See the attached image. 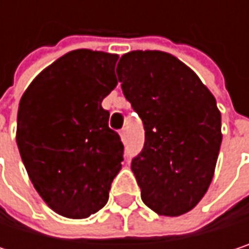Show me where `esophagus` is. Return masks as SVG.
<instances>
[{"label":"esophagus","mask_w":249,"mask_h":249,"mask_svg":"<svg viewBox=\"0 0 249 249\" xmlns=\"http://www.w3.org/2000/svg\"><path fill=\"white\" fill-rule=\"evenodd\" d=\"M120 135H121L123 142H125V141H126V131H125V129H121V131H120Z\"/></svg>","instance_id":"esophagus-1"}]
</instances>
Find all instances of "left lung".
Returning a JSON list of instances; mask_svg holds the SVG:
<instances>
[{
    "label": "left lung",
    "mask_w": 249,
    "mask_h": 249,
    "mask_svg": "<svg viewBox=\"0 0 249 249\" xmlns=\"http://www.w3.org/2000/svg\"><path fill=\"white\" fill-rule=\"evenodd\" d=\"M117 75L145 131L131 163L142 202L164 216L192 211L208 192L222 142L215 96L190 68L159 50L126 53Z\"/></svg>",
    "instance_id": "obj_1"
}]
</instances>
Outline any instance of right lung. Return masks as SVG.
Wrapping results in <instances>:
<instances>
[{
  "mask_svg": "<svg viewBox=\"0 0 249 249\" xmlns=\"http://www.w3.org/2000/svg\"><path fill=\"white\" fill-rule=\"evenodd\" d=\"M118 54L73 50L46 68L18 107L17 145L41 199L83 219L102 209L121 170L124 145L102 101L117 86Z\"/></svg>",
  "mask_w": 249,
  "mask_h": 249,
  "instance_id": "add662e5",
  "label": "right lung"
}]
</instances>
